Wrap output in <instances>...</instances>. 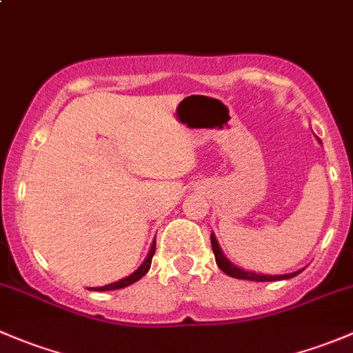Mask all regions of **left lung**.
<instances>
[{
    "instance_id": "obj_1",
    "label": "left lung",
    "mask_w": 353,
    "mask_h": 353,
    "mask_svg": "<svg viewBox=\"0 0 353 353\" xmlns=\"http://www.w3.org/2000/svg\"><path fill=\"white\" fill-rule=\"evenodd\" d=\"M212 249H213V254H215V261L216 265H219V268L222 270L225 275L232 276V279H241V280H252V282H276V280H287V279H292V276L299 275V273L302 272V270H299V272H294V273H287V275H261V273H254V272H244V270H241L239 266L232 265V263L229 261V258H225V254L222 252V249H220L219 243H216V237L212 234Z\"/></svg>"
}]
</instances>
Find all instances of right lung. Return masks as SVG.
Segmentation results:
<instances>
[{"instance_id":"1","label":"right lung","mask_w":353,"mask_h":353,"mask_svg":"<svg viewBox=\"0 0 353 353\" xmlns=\"http://www.w3.org/2000/svg\"><path fill=\"white\" fill-rule=\"evenodd\" d=\"M154 254H155V241H154V243H152V248H150V251H148V256H147V258H145V261L141 263L140 268H138L137 272H133L130 276H126V279H121V280H117V282L109 283V285H104V287H92L90 290H99V292L116 290V288H124V287L131 285V283L138 282V280H140L141 276L147 275V272H148V270H150L152 258H154Z\"/></svg>"}]
</instances>
